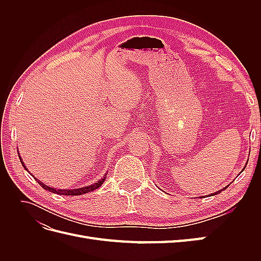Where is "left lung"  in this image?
I'll use <instances>...</instances> for the list:
<instances>
[{"label":"left lung","instance_id":"left-lung-1","mask_svg":"<svg viewBox=\"0 0 261 261\" xmlns=\"http://www.w3.org/2000/svg\"><path fill=\"white\" fill-rule=\"evenodd\" d=\"M226 187H227V186H226ZM226 187H225V188H226ZM225 188H223V189H225ZM219 193H220V192H217V193H213V194H211V195H218ZM211 195H210V196H211Z\"/></svg>","mask_w":261,"mask_h":261}]
</instances>
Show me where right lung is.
<instances>
[{
	"label": "right lung",
	"instance_id": "1",
	"mask_svg": "<svg viewBox=\"0 0 261 261\" xmlns=\"http://www.w3.org/2000/svg\"><path fill=\"white\" fill-rule=\"evenodd\" d=\"M19 160H20V162H21V164H22V167L26 169L25 164L22 163V161H21V159H20V155H19ZM26 170H27V169H26ZM105 179H106V176H105L103 178H102V179H100V180L98 181V183H94V184H92V185H90V186H86V187H82V188H76V189H55V188H52V187H49V186L44 185V184L42 183V181H40V180H38V183H39V185H41V187L44 188L45 191L52 192V193H54V194H58V195H66V196H78V195H83V194H86V193L92 192V191H94V189L99 188L102 184H103Z\"/></svg>",
	"mask_w": 261,
	"mask_h": 261
}]
</instances>
